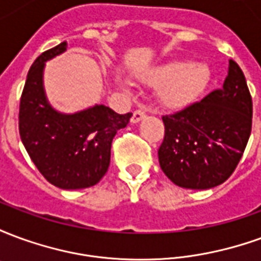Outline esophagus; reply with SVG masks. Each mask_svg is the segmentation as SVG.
I'll return each mask as SVG.
<instances>
[{"instance_id": "1", "label": "esophagus", "mask_w": 261, "mask_h": 261, "mask_svg": "<svg viewBox=\"0 0 261 261\" xmlns=\"http://www.w3.org/2000/svg\"><path fill=\"white\" fill-rule=\"evenodd\" d=\"M145 117V112L144 110H136L133 116H131V121L133 123H138V121H141L142 119Z\"/></svg>"}]
</instances>
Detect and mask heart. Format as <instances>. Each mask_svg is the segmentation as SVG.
Returning <instances> with one entry per match:
<instances>
[{
  "instance_id": "b5f03b06",
  "label": "heart",
  "mask_w": 261,
  "mask_h": 261,
  "mask_svg": "<svg viewBox=\"0 0 261 261\" xmlns=\"http://www.w3.org/2000/svg\"><path fill=\"white\" fill-rule=\"evenodd\" d=\"M140 80L151 86H159L158 99L165 108L177 109L196 99L207 86L210 71L207 65L189 61H170L147 69Z\"/></svg>"
}]
</instances>
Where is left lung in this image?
<instances>
[{"mask_svg": "<svg viewBox=\"0 0 261 261\" xmlns=\"http://www.w3.org/2000/svg\"><path fill=\"white\" fill-rule=\"evenodd\" d=\"M253 103L241 67L229 60L224 85L179 112L162 116L159 165L175 185L204 190L224 183L252 131Z\"/></svg>", "mask_w": 261, "mask_h": 261, "instance_id": "8db88e82", "label": "left lung"}]
</instances>
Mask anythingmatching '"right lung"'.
<instances>
[{
	"label": "right lung",
	"mask_w": 261,
	"mask_h": 261,
	"mask_svg": "<svg viewBox=\"0 0 261 261\" xmlns=\"http://www.w3.org/2000/svg\"><path fill=\"white\" fill-rule=\"evenodd\" d=\"M67 50V42L42 53L32 64L19 105V134L44 179L65 190L95 186L110 165L114 136L130 121L96 105L74 114L56 112L43 89L44 63Z\"/></svg>",
	"instance_id": "right-lung-1"
}]
</instances>
